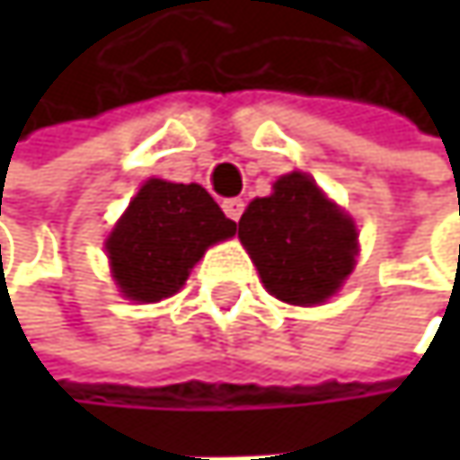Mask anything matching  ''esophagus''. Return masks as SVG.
Segmentation results:
<instances>
[{
  "label": "esophagus",
  "instance_id": "1",
  "mask_svg": "<svg viewBox=\"0 0 460 460\" xmlns=\"http://www.w3.org/2000/svg\"><path fill=\"white\" fill-rule=\"evenodd\" d=\"M224 213L229 216L231 221H239V216H242V210H244V202L242 199H224Z\"/></svg>",
  "mask_w": 460,
  "mask_h": 460
}]
</instances>
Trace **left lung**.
<instances>
[{
  "label": "left lung",
  "instance_id": "8db88e82",
  "mask_svg": "<svg viewBox=\"0 0 460 460\" xmlns=\"http://www.w3.org/2000/svg\"><path fill=\"white\" fill-rule=\"evenodd\" d=\"M239 239L263 288L293 306H317L335 296L359 252L354 221L298 170L247 205Z\"/></svg>",
  "mask_w": 460,
  "mask_h": 460
}]
</instances>
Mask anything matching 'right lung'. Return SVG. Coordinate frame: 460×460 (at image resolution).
<instances>
[{
    "mask_svg": "<svg viewBox=\"0 0 460 460\" xmlns=\"http://www.w3.org/2000/svg\"><path fill=\"white\" fill-rule=\"evenodd\" d=\"M234 231L199 183L148 178L106 239L111 277L125 298L156 304L175 296L205 250Z\"/></svg>",
    "mask_w": 460,
    "mask_h": 460,
    "instance_id": "obj_1",
    "label": "right lung"
}]
</instances>
